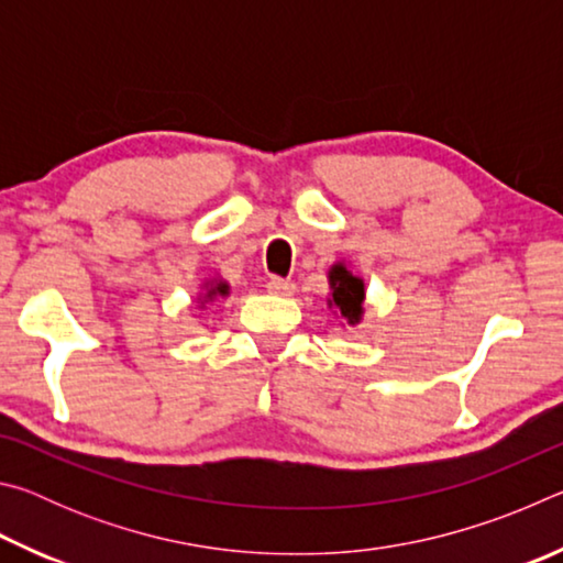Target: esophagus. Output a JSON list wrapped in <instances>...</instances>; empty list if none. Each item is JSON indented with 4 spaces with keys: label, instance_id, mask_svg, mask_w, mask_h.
Masks as SVG:
<instances>
[{
    "label": "esophagus",
    "instance_id": "obj_1",
    "mask_svg": "<svg viewBox=\"0 0 563 563\" xmlns=\"http://www.w3.org/2000/svg\"><path fill=\"white\" fill-rule=\"evenodd\" d=\"M268 290L273 292V295H292L295 292V285L290 283V280H283V278H273V280H268Z\"/></svg>",
    "mask_w": 563,
    "mask_h": 563
}]
</instances>
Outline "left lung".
Returning a JSON list of instances; mask_svg holds the SVG:
<instances>
[{
    "label": "left lung",
    "instance_id": "obj_1",
    "mask_svg": "<svg viewBox=\"0 0 563 563\" xmlns=\"http://www.w3.org/2000/svg\"><path fill=\"white\" fill-rule=\"evenodd\" d=\"M328 308L340 320V325H360L362 316H365V308H362L367 295L365 280L357 273H352L345 261H335L328 271Z\"/></svg>",
    "mask_w": 563,
    "mask_h": 563
}]
</instances>
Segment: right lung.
<instances>
[{"label":"right lung","mask_w":563,"mask_h":563,"mask_svg":"<svg viewBox=\"0 0 563 563\" xmlns=\"http://www.w3.org/2000/svg\"><path fill=\"white\" fill-rule=\"evenodd\" d=\"M231 295V285H228V280H223L221 275H211V278H206L201 283V290L196 292V300H198V308H206L208 302H213L218 298H228Z\"/></svg>","instance_id":"1"}]
</instances>
